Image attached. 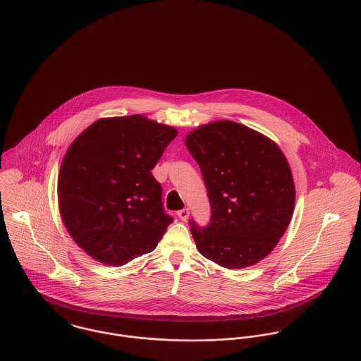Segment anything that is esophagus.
<instances>
[{"mask_svg": "<svg viewBox=\"0 0 361 361\" xmlns=\"http://www.w3.org/2000/svg\"><path fill=\"white\" fill-rule=\"evenodd\" d=\"M189 214H190L189 208H182V209H179V211L176 212V215H178L182 221H186V219L189 218Z\"/></svg>", "mask_w": 361, "mask_h": 361, "instance_id": "obj_1", "label": "esophagus"}]
</instances>
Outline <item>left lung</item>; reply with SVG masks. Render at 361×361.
<instances>
[{
    "instance_id": "obj_1",
    "label": "left lung",
    "mask_w": 361,
    "mask_h": 361,
    "mask_svg": "<svg viewBox=\"0 0 361 361\" xmlns=\"http://www.w3.org/2000/svg\"><path fill=\"white\" fill-rule=\"evenodd\" d=\"M185 143L200 166L211 206L207 226L189 221L199 252L229 269L267 257L295 208V183L281 149L232 121L203 125Z\"/></svg>"
}]
</instances>
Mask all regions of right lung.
<instances>
[{"label": "right lung", "instance_id": "obj_1", "mask_svg": "<svg viewBox=\"0 0 361 361\" xmlns=\"http://www.w3.org/2000/svg\"><path fill=\"white\" fill-rule=\"evenodd\" d=\"M176 135L129 115L94 122L71 145L58 178L59 212L90 257L121 267L154 250L173 218L152 169Z\"/></svg>", "mask_w": 361, "mask_h": 361}]
</instances>
